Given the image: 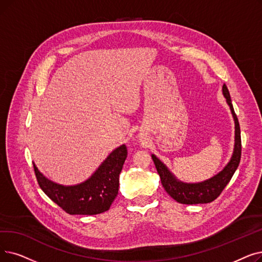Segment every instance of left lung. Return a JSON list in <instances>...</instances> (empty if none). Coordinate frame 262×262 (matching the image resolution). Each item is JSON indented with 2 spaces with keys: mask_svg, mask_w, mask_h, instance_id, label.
<instances>
[{
  "mask_svg": "<svg viewBox=\"0 0 262 262\" xmlns=\"http://www.w3.org/2000/svg\"><path fill=\"white\" fill-rule=\"evenodd\" d=\"M223 94L226 97L227 103L230 106L232 116L235 123V143H234V151L233 155L223 171L219 174L211 178L208 181L201 182L197 184H187L183 182L178 181L172 173H170L167 167L159 161V159L152 155L153 162L155 164L156 170L161 177V181L163 187L167 191V194L173 198L179 203L183 204H197V203H209L214 201L217 198L226 185L229 183L233 173L240 164L241 159V151H242V143H241V130H240V124H238L236 115L234 112L231 98L228 88L226 84L223 85Z\"/></svg>",
  "mask_w": 262,
  "mask_h": 262,
  "instance_id": "obj_1",
  "label": "left lung"
}]
</instances>
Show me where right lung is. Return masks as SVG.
Wrapping results in <instances>:
<instances>
[{
  "label": "right lung",
  "mask_w": 262,
  "mask_h": 262,
  "mask_svg": "<svg viewBox=\"0 0 262 262\" xmlns=\"http://www.w3.org/2000/svg\"><path fill=\"white\" fill-rule=\"evenodd\" d=\"M127 150L125 144L113 151L95 173L81 184L63 186L45 178L34 165L39 187L53 202L71 215H95L109 210L119 191V176Z\"/></svg>",
  "instance_id": "obj_1"
}]
</instances>
